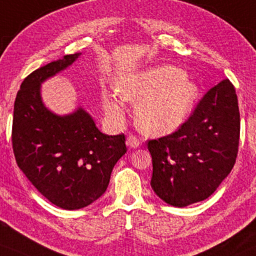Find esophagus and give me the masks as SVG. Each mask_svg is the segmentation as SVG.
Segmentation results:
<instances>
[{
    "mask_svg": "<svg viewBox=\"0 0 256 256\" xmlns=\"http://www.w3.org/2000/svg\"><path fill=\"white\" fill-rule=\"evenodd\" d=\"M126 145H128V148H137L139 145H140V142H139V139L137 137H134V136H128V139H126Z\"/></svg>",
    "mask_w": 256,
    "mask_h": 256,
    "instance_id": "obj_1",
    "label": "esophagus"
}]
</instances>
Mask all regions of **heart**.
Instances as JSON below:
<instances>
[{"label":"heart","mask_w":256,"mask_h":256,"mask_svg":"<svg viewBox=\"0 0 256 256\" xmlns=\"http://www.w3.org/2000/svg\"><path fill=\"white\" fill-rule=\"evenodd\" d=\"M122 99L137 102L134 119L142 131L164 136L176 131L192 113L200 88L186 72L172 64L152 67L128 74L119 84ZM104 108L113 120L122 122L124 108L118 100L104 96Z\"/></svg>","instance_id":"1"}]
</instances>
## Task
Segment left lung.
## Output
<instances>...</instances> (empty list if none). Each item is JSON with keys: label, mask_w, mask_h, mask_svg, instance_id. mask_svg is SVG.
Instances as JSON below:
<instances>
[{"label": "left lung", "mask_w": 256, "mask_h": 256, "mask_svg": "<svg viewBox=\"0 0 256 256\" xmlns=\"http://www.w3.org/2000/svg\"><path fill=\"white\" fill-rule=\"evenodd\" d=\"M238 138V96L226 79L206 92L178 130L148 142L151 188L160 200L178 208L204 200L230 174Z\"/></svg>", "instance_id": "left-lung-1"}]
</instances>
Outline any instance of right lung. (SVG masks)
Returning a JSON list of instances; mask_svg holds the SVG:
<instances>
[{"mask_svg": "<svg viewBox=\"0 0 256 256\" xmlns=\"http://www.w3.org/2000/svg\"><path fill=\"white\" fill-rule=\"evenodd\" d=\"M80 56H64L29 74L16 96L12 119L18 168L38 192L66 210L85 208L104 195L113 168L126 152L125 136L100 132L82 106L60 116L42 100V84Z\"/></svg>", "mask_w": 256, "mask_h": 256, "instance_id": "obj_1", "label": "right lung"}]
</instances>
